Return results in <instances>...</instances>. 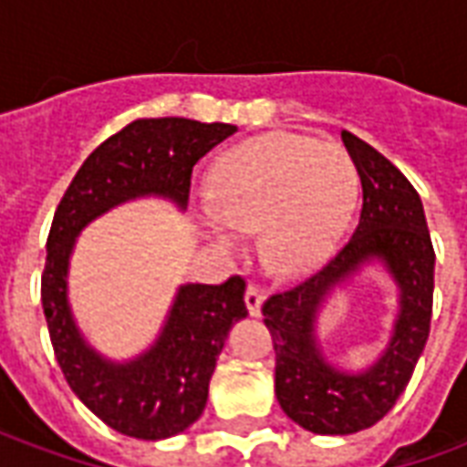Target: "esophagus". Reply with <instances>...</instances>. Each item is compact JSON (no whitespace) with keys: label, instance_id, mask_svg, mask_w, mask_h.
I'll use <instances>...</instances> for the list:
<instances>
[{"label":"esophagus","instance_id":"34e87169","mask_svg":"<svg viewBox=\"0 0 467 467\" xmlns=\"http://www.w3.org/2000/svg\"><path fill=\"white\" fill-rule=\"evenodd\" d=\"M263 290L257 285H247V290H244V305H247V313L253 315V317H257L260 310H263Z\"/></svg>","mask_w":467,"mask_h":467}]
</instances>
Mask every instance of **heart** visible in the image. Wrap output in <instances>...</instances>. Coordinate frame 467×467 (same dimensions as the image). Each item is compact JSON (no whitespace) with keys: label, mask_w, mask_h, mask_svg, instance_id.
<instances>
[{"label":"heart","mask_w":467,"mask_h":467,"mask_svg":"<svg viewBox=\"0 0 467 467\" xmlns=\"http://www.w3.org/2000/svg\"><path fill=\"white\" fill-rule=\"evenodd\" d=\"M358 194L350 154L333 142L297 134H260L214 162L210 200L194 220L220 253L240 250L257 233L263 263L297 275L323 263L340 240Z\"/></svg>","instance_id":"1"}]
</instances>
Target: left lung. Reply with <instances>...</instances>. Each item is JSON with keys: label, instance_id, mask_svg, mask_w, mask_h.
Segmentation results:
<instances>
[{"label": "left lung", "instance_id": "1", "mask_svg": "<svg viewBox=\"0 0 467 467\" xmlns=\"http://www.w3.org/2000/svg\"><path fill=\"white\" fill-rule=\"evenodd\" d=\"M340 137L360 177L358 227L320 273L263 305L277 355V402L315 435H350L388 415L420 360L432 315L435 253L420 194L375 147L350 132ZM368 272L386 275L396 315L379 355L350 368L319 335V315L335 294Z\"/></svg>", "mask_w": 467, "mask_h": 467}]
</instances>
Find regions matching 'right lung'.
Wrapping results in <instances>:
<instances>
[{"mask_svg":"<svg viewBox=\"0 0 467 467\" xmlns=\"http://www.w3.org/2000/svg\"><path fill=\"white\" fill-rule=\"evenodd\" d=\"M237 132L234 124L184 117L137 119L89 154L57 207L42 275V307L57 362L69 388L112 431L162 441L202 415L217 358L234 323L247 317L244 283H184L154 340L132 358L97 350L69 303V265L85 227L134 200H164L187 210L192 167Z\"/></svg>","mask_w":467,"mask_h":467,"instance_id":"add662e5","label":"right lung"}]
</instances>
